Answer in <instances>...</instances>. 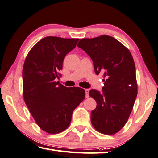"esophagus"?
<instances>
[{
    "instance_id": "34e87169",
    "label": "esophagus",
    "mask_w": 158,
    "mask_h": 158,
    "mask_svg": "<svg viewBox=\"0 0 158 158\" xmlns=\"http://www.w3.org/2000/svg\"><path fill=\"white\" fill-rule=\"evenodd\" d=\"M85 94H85V97L88 98L89 96V89H85Z\"/></svg>"
}]
</instances>
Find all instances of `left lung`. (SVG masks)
<instances>
[{
  "label": "left lung",
  "instance_id": "8db88e82",
  "mask_svg": "<svg viewBox=\"0 0 158 158\" xmlns=\"http://www.w3.org/2000/svg\"><path fill=\"white\" fill-rule=\"evenodd\" d=\"M77 46L92 58L96 74L103 73L102 92L89 93L97 103L91 112L92 126L101 133L114 135L125 126L137 95L133 58L125 46L108 35L82 39Z\"/></svg>",
  "mask_w": 158,
  "mask_h": 158
}]
</instances>
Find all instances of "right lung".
<instances>
[{
    "instance_id": "right-lung-1",
    "label": "right lung",
    "mask_w": 158,
    "mask_h": 158,
    "mask_svg": "<svg viewBox=\"0 0 158 158\" xmlns=\"http://www.w3.org/2000/svg\"><path fill=\"white\" fill-rule=\"evenodd\" d=\"M79 39L46 37L29 51L23 68V98L39 127L49 134L68 128L73 110L84 100L82 88L56 82L66 54Z\"/></svg>"
}]
</instances>
